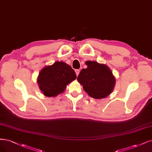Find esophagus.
<instances>
[{
    "label": "esophagus",
    "instance_id": "1",
    "mask_svg": "<svg viewBox=\"0 0 152 152\" xmlns=\"http://www.w3.org/2000/svg\"><path fill=\"white\" fill-rule=\"evenodd\" d=\"M75 73H76L77 76H78V74H79V73H80V70H75Z\"/></svg>",
    "mask_w": 152,
    "mask_h": 152
}]
</instances>
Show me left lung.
<instances>
[{"label":"left lung","instance_id":"obj_1","mask_svg":"<svg viewBox=\"0 0 152 152\" xmlns=\"http://www.w3.org/2000/svg\"><path fill=\"white\" fill-rule=\"evenodd\" d=\"M86 64L87 67L80 71L78 82L91 97L96 99L107 97L116 84L112 71L106 65L95 61H87Z\"/></svg>","mask_w":152,"mask_h":152}]
</instances>
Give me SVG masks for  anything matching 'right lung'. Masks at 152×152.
I'll return each mask as SVG.
<instances>
[{
    "instance_id": "1",
    "label": "right lung",
    "mask_w": 152,
    "mask_h": 152,
    "mask_svg": "<svg viewBox=\"0 0 152 152\" xmlns=\"http://www.w3.org/2000/svg\"><path fill=\"white\" fill-rule=\"evenodd\" d=\"M76 78L75 72L70 65L64 61H57L41 69L37 82L45 96L55 97L64 92L66 86Z\"/></svg>"
}]
</instances>
